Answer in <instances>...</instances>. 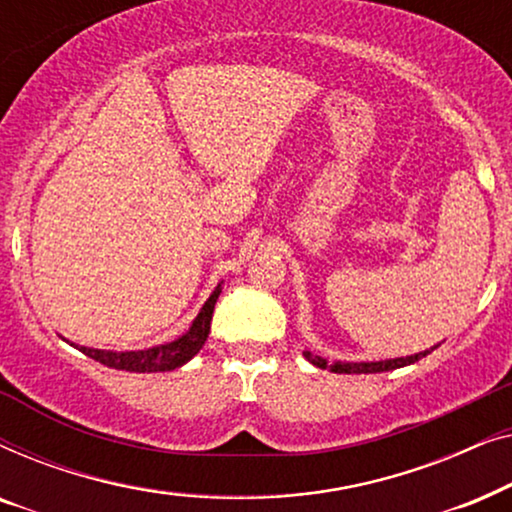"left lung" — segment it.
Returning <instances> with one entry per match:
<instances>
[{"mask_svg":"<svg viewBox=\"0 0 512 512\" xmlns=\"http://www.w3.org/2000/svg\"><path fill=\"white\" fill-rule=\"evenodd\" d=\"M440 345H433L431 349H424L419 354H410V356H401V359H384V361H335V363H326V359L321 356H314L310 352H305V359L317 368H328L331 373H340V375H361V373H384V370H396L403 366H410L419 359H424L426 354H431L433 349Z\"/></svg>","mask_w":512,"mask_h":512,"instance_id":"left-lung-1","label":"left lung"}]
</instances>
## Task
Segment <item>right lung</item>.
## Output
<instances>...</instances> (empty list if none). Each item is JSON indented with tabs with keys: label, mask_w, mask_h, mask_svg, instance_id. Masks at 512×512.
<instances>
[{
	"label": "right lung",
	"mask_w": 512,
	"mask_h": 512,
	"mask_svg": "<svg viewBox=\"0 0 512 512\" xmlns=\"http://www.w3.org/2000/svg\"><path fill=\"white\" fill-rule=\"evenodd\" d=\"M221 286H223V282L216 284L212 296H209L205 300V305L200 307L198 317L193 319V324L188 326V331L184 335H179L177 340L165 342V345H156L149 349H132V352H114V349L81 347V345H74V342H69V340L67 342L72 347L79 349V352L90 356V359L100 361L102 366L125 370V373H165V370L181 368L184 363L191 361L193 356L200 352L202 345H205V340L209 335V326H212L214 305L221 296Z\"/></svg>",
	"instance_id": "right-lung-1"
}]
</instances>
